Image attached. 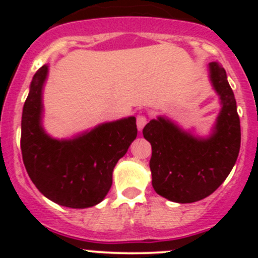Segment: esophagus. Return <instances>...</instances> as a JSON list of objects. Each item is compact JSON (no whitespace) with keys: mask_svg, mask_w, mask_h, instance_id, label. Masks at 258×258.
Wrapping results in <instances>:
<instances>
[{"mask_svg":"<svg viewBox=\"0 0 258 258\" xmlns=\"http://www.w3.org/2000/svg\"><path fill=\"white\" fill-rule=\"evenodd\" d=\"M146 123H147V117H146L145 114H139V116H137V128L141 131V130L146 126Z\"/></svg>","mask_w":258,"mask_h":258,"instance_id":"obj_1","label":"esophagus"}]
</instances>
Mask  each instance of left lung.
Segmentation results:
<instances>
[{
    "label": "left lung",
    "instance_id": "1",
    "mask_svg": "<svg viewBox=\"0 0 258 258\" xmlns=\"http://www.w3.org/2000/svg\"><path fill=\"white\" fill-rule=\"evenodd\" d=\"M210 77L222 103L210 139L186 134L163 117L150 121L142 131L152 147L153 188L178 204H191L213 194L230 175L240 152V117L225 69L211 62Z\"/></svg>",
    "mask_w": 258,
    "mask_h": 258
}]
</instances>
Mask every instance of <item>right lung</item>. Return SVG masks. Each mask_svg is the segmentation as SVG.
<instances>
[{
  "label": "right lung",
  "instance_id": "obj_1",
  "mask_svg": "<svg viewBox=\"0 0 258 258\" xmlns=\"http://www.w3.org/2000/svg\"><path fill=\"white\" fill-rule=\"evenodd\" d=\"M47 72V66L36 72L23 106L21 151L26 171L51 201L71 209L95 206L108 194L114 166L136 139V118L100 124L74 140L51 139L41 126Z\"/></svg>",
  "mask_w": 258,
  "mask_h": 258
}]
</instances>
